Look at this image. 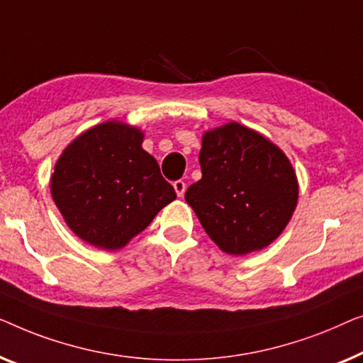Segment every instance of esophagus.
Here are the masks:
<instances>
[{
	"label": "esophagus",
	"mask_w": 363,
	"mask_h": 363,
	"mask_svg": "<svg viewBox=\"0 0 363 363\" xmlns=\"http://www.w3.org/2000/svg\"><path fill=\"white\" fill-rule=\"evenodd\" d=\"M172 186H174V191H176L177 196L182 197L184 192H186V182H184V181H176L174 184H172Z\"/></svg>",
	"instance_id": "esophagus-1"
}]
</instances>
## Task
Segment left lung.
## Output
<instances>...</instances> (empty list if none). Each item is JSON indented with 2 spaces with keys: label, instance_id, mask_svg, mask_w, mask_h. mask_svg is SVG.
Returning <instances> with one entry per match:
<instances>
[{
  "label": "left lung",
  "instance_id": "obj_1",
  "mask_svg": "<svg viewBox=\"0 0 363 363\" xmlns=\"http://www.w3.org/2000/svg\"><path fill=\"white\" fill-rule=\"evenodd\" d=\"M199 162L202 179L189 186L186 201L222 252L248 255L281 235L299 186L277 145L232 121L203 133Z\"/></svg>",
  "mask_w": 363,
  "mask_h": 363
}]
</instances>
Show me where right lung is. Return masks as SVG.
<instances>
[{
    "label": "right lung",
    "mask_w": 363,
    "mask_h": 363,
    "mask_svg": "<svg viewBox=\"0 0 363 363\" xmlns=\"http://www.w3.org/2000/svg\"><path fill=\"white\" fill-rule=\"evenodd\" d=\"M136 126L105 121L65 147L50 194L70 230L104 250H120L176 199Z\"/></svg>",
    "instance_id": "1"
}]
</instances>
